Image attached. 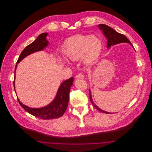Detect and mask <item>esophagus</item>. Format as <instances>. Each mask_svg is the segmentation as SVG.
Returning <instances> with one entry per match:
<instances>
[{
  "label": "esophagus",
  "mask_w": 152,
  "mask_h": 152,
  "mask_svg": "<svg viewBox=\"0 0 152 152\" xmlns=\"http://www.w3.org/2000/svg\"><path fill=\"white\" fill-rule=\"evenodd\" d=\"M84 77V75H83V74L82 72L78 73V74L76 75V77H75L76 78H81V79H83Z\"/></svg>",
  "instance_id": "obj_1"
}]
</instances>
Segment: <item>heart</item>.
I'll use <instances>...</instances> for the list:
<instances>
[{
    "instance_id": "1",
    "label": "heart",
    "mask_w": 152,
    "mask_h": 152,
    "mask_svg": "<svg viewBox=\"0 0 152 152\" xmlns=\"http://www.w3.org/2000/svg\"><path fill=\"white\" fill-rule=\"evenodd\" d=\"M102 48L101 39L94 35H77L69 38L64 53L71 60H77L83 56L87 64L92 62L99 55Z\"/></svg>"
}]
</instances>
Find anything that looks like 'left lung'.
<instances>
[{
  "label": "left lung",
  "mask_w": 152,
  "mask_h": 152,
  "mask_svg": "<svg viewBox=\"0 0 152 152\" xmlns=\"http://www.w3.org/2000/svg\"><path fill=\"white\" fill-rule=\"evenodd\" d=\"M99 27L100 30H102V32H103L105 37H106V38L107 39V48H110L111 45H115V44L122 43V42H128V43H129L132 46V44L131 43L129 40L124 35L117 32L115 30H114L111 27H110L107 25H105V24H99ZM89 92H90V100L91 102H92V104H93V105L98 111L104 113L109 114L110 113H108V112L102 110L96 104H94V102L92 99V95H91L90 91H89Z\"/></svg>",
  "instance_id": "1"
}]
</instances>
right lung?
I'll use <instances>...</instances> for the list:
<instances>
[{
  "mask_svg": "<svg viewBox=\"0 0 152 152\" xmlns=\"http://www.w3.org/2000/svg\"><path fill=\"white\" fill-rule=\"evenodd\" d=\"M47 35V33H42L37 37L35 41L27 45L21 53L17 64H18L23 58H24L27 56L36 51H41L45 47H47L48 44V41L46 40ZM17 66V65L15 66V71ZM73 82V77L64 81L58 88L56 98L51 103L46 107L40 108H32L23 104L18 99V102L26 111L38 118L44 120L58 118L61 117L65 113L67 109L68 104L69 102V91ZM14 87L15 90L14 81Z\"/></svg>",
  "mask_w": 152,
  "mask_h": 152,
  "instance_id": "right-lung-1",
  "label": "right lung"
}]
</instances>
